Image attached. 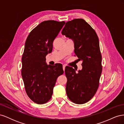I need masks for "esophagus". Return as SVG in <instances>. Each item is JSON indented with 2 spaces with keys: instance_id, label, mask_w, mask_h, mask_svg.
Returning <instances> with one entry per match:
<instances>
[{
  "instance_id": "34e87169",
  "label": "esophagus",
  "mask_w": 124,
  "mask_h": 124,
  "mask_svg": "<svg viewBox=\"0 0 124 124\" xmlns=\"http://www.w3.org/2000/svg\"><path fill=\"white\" fill-rule=\"evenodd\" d=\"M65 67H66L65 65H63L62 66V68H63V71H65Z\"/></svg>"
}]
</instances>
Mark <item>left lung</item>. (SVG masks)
Segmentation results:
<instances>
[{"instance_id":"8db88e82","label":"left lung","mask_w":124,"mask_h":124,"mask_svg":"<svg viewBox=\"0 0 124 124\" xmlns=\"http://www.w3.org/2000/svg\"><path fill=\"white\" fill-rule=\"evenodd\" d=\"M62 34L73 40L74 56L83 61L82 69L78 73L72 67H66L67 95L73 102L83 104L93 98L99 85L102 66L98 37L95 30L82 18L67 22Z\"/></svg>"}]
</instances>
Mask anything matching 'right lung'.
I'll use <instances>...</instances> for the list:
<instances>
[{"label":"right lung","mask_w":124,"mask_h":124,"mask_svg":"<svg viewBox=\"0 0 124 124\" xmlns=\"http://www.w3.org/2000/svg\"><path fill=\"white\" fill-rule=\"evenodd\" d=\"M65 22L48 20L33 28L26 40L22 57L21 74L26 93L33 102L49 101L57 78L63 73L62 65H48L46 56L53 50V42Z\"/></svg>","instance_id":"1"}]
</instances>
